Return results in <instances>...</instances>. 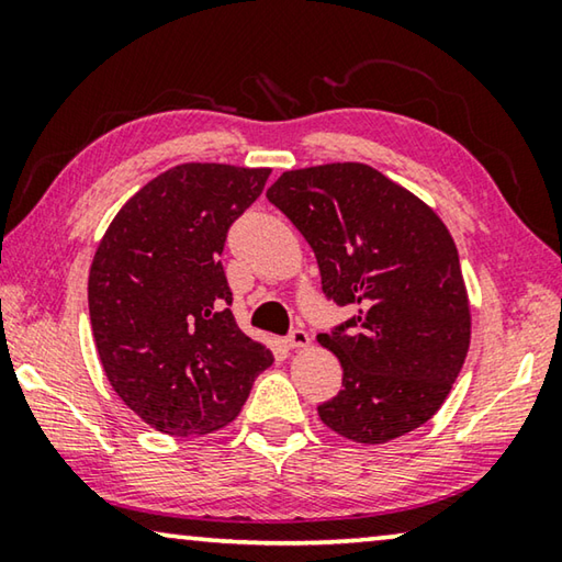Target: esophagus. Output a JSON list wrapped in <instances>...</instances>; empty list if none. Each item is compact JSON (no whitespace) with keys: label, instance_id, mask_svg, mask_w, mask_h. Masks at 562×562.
I'll return each mask as SVG.
<instances>
[{"label":"esophagus","instance_id":"1","mask_svg":"<svg viewBox=\"0 0 562 562\" xmlns=\"http://www.w3.org/2000/svg\"><path fill=\"white\" fill-rule=\"evenodd\" d=\"M284 345H288L290 349H297V347H307L310 345V335L304 331L302 327H292L288 331V337H284Z\"/></svg>","mask_w":562,"mask_h":562}]
</instances>
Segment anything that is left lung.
I'll return each mask as SVG.
<instances>
[{"label": "left lung", "mask_w": 562, "mask_h": 562, "mask_svg": "<svg viewBox=\"0 0 562 562\" xmlns=\"http://www.w3.org/2000/svg\"><path fill=\"white\" fill-rule=\"evenodd\" d=\"M268 201L315 250L322 292L351 317L319 341L341 361V392L317 412L357 443L429 422L471 339L459 252L429 205L364 164L288 170Z\"/></svg>", "instance_id": "1"}]
</instances>
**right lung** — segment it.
I'll use <instances>...</instances> for the list:
<instances>
[{"instance_id": "right-lung-1", "label": "right lung", "mask_w": 562, "mask_h": 562, "mask_svg": "<svg viewBox=\"0 0 562 562\" xmlns=\"http://www.w3.org/2000/svg\"><path fill=\"white\" fill-rule=\"evenodd\" d=\"M270 168L183 164L113 217L89 272L93 339L123 404L154 429L211 434L233 422L270 349L243 335L221 252Z\"/></svg>"}]
</instances>
